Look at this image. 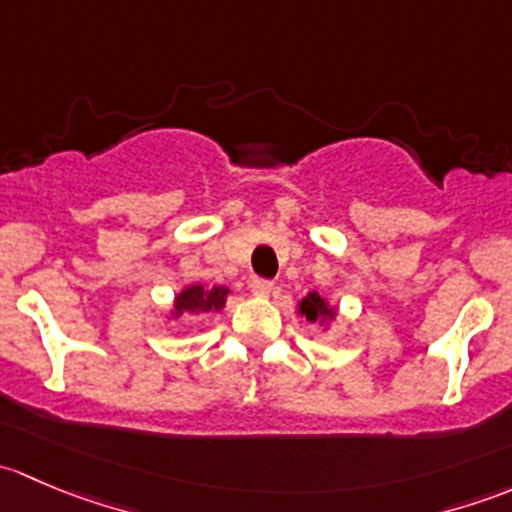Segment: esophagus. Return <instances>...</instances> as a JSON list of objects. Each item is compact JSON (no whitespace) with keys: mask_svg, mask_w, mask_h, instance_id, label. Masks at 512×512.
I'll return each mask as SVG.
<instances>
[{"mask_svg":"<svg viewBox=\"0 0 512 512\" xmlns=\"http://www.w3.org/2000/svg\"><path fill=\"white\" fill-rule=\"evenodd\" d=\"M275 289L270 280H252V294H257V297H267V294Z\"/></svg>","mask_w":512,"mask_h":512,"instance_id":"obj_1","label":"esophagus"}]
</instances>
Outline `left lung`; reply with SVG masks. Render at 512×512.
<instances>
[{
  "mask_svg": "<svg viewBox=\"0 0 512 512\" xmlns=\"http://www.w3.org/2000/svg\"><path fill=\"white\" fill-rule=\"evenodd\" d=\"M297 314L302 319H307L309 324H319L327 332L332 327V322H337L339 309L319 292H309L297 302Z\"/></svg>",
  "mask_w": 512,
  "mask_h": 512,
  "instance_id": "8db88e82",
  "label": "left lung"
}]
</instances>
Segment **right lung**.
<instances>
[{
  "label": "right lung",
  "instance_id": "1",
  "mask_svg": "<svg viewBox=\"0 0 512 512\" xmlns=\"http://www.w3.org/2000/svg\"><path fill=\"white\" fill-rule=\"evenodd\" d=\"M230 289L223 285H188L180 289L173 299V307L165 312L168 322H175L180 317H203V314L223 312Z\"/></svg>",
  "mask_w": 512,
  "mask_h": 512
}]
</instances>
